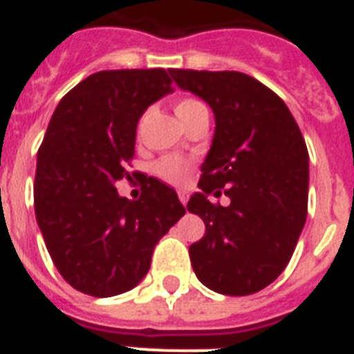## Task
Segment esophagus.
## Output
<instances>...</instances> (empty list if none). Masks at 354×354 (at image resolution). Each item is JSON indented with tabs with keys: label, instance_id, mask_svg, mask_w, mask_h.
Listing matches in <instances>:
<instances>
[{
	"label": "esophagus",
	"instance_id": "1",
	"mask_svg": "<svg viewBox=\"0 0 354 354\" xmlns=\"http://www.w3.org/2000/svg\"><path fill=\"white\" fill-rule=\"evenodd\" d=\"M179 201L186 206V203H188V194L186 192H179Z\"/></svg>",
	"mask_w": 354,
	"mask_h": 354
}]
</instances>
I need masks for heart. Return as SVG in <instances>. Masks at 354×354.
Instances as JSON below:
<instances>
[{"mask_svg":"<svg viewBox=\"0 0 354 354\" xmlns=\"http://www.w3.org/2000/svg\"><path fill=\"white\" fill-rule=\"evenodd\" d=\"M197 108L206 106L201 101H195V99H183L175 106V113L179 115V119H183L184 115H188L189 112H194ZM153 171L166 183L180 186V184L188 180L189 171H192V162L183 159V157H165V159L157 160L156 166H153Z\"/></svg>","mask_w":354,"mask_h":354,"instance_id":"b5f03b06","label":"heart"}]
</instances>
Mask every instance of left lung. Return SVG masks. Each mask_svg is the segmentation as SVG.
<instances>
[{
  "mask_svg": "<svg viewBox=\"0 0 354 354\" xmlns=\"http://www.w3.org/2000/svg\"><path fill=\"white\" fill-rule=\"evenodd\" d=\"M212 108V146L188 212L206 224L189 246L197 279L223 295L257 293L284 271L308 217L309 156L286 103L241 72L170 70ZM230 197L215 207L207 195Z\"/></svg>",
  "mask_w": 354,
  "mask_h": 354,
  "instance_id": "1",
  "label": "left lung"
}]
</instances>
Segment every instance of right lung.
<instances>
[{
  "label": "right lung",
  "mask_w": 354,
  "mask_h": 354,
  "mask_svg": "<svg viewBox=\"0 0 354 354\" xmlns=\"http://www.w3.org/2000/svg\"><path fill=\"white\" fill-rule=\"evenodd\" d=\"M174 92L166 70H103L61 99L37 151L34 206L46 250L70 286L92 297L136 288L157 242L186 209L148 177L137 201L118 194L148 106Z\"/></svg>",
  "instance_id": "obj_1"
}]
</instances>
